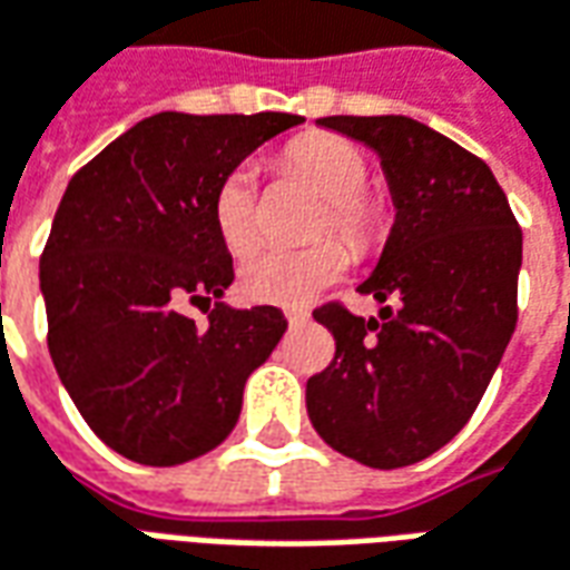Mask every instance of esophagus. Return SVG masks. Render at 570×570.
I'll return each instance as SVG.
<instances>
[{
	"label": "esophagus",
	"instance_id": "1",
	"mask_svg": "<svg viewBox=\"0 0 570 570\" xmlns=\"http://www.w3.org/2000/svg\"><path fill=\"white\" fill-rule=\"evenodd\" d=\"M285 318H288V325H292V328H297V325H306V322H309V316H306V313H301V309L285 313Z\"/></svg>",
	"mask_w": 570,
	"mask_h": 570
}]
</instances>
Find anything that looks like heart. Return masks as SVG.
Returning a JSON list of instances; mask_svg holds the SVG:
<instances>
[{
  "label": "heart",
  "mask_w": 570,
  "mask_h": 570,
  "mask_svg": "<svg viewBox=\"0 0 570 570\" xmlns=\"http://www.w3.org/2000/svg\"><path fill=\"white\" fill-rule=\"evenodd\" d=\"M285 175L304 180L325 199L316 236L337 233L353 248H368L377 233V208L365 199L368 163L350 140L334 135H306L282 156ZM214 227L233 254L252 252L261 239V205L252 165H236L214 189ZM350 254L337 239L313 248H261L242 264V292L257 304L304 306L343 276Z\"/></svg>",
  "instance_id": "heart-1"
}]
</instances>
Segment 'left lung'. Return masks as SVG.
Returning <instances> with one entry per match:
<instances>
[{
    "mask_svg": "<svg viewBox=\"0 0 570 570\" xmlns=\"http://www.w3.org/2000/svg\"><path fill=\"white\" fill-rule=\"evenodd\" d=\"M318 125L381 156L395 224L358 292L377 318L337 301L313 309L334 358L306 381L316 433L343 458L399 470L466 426L519 318L522 227L479 156L407 116H325Z\"/></svg>",
    "mask_w": 570,
    "mask_h": 570,
    "instance_id": "obj_1",
    "label": "left lung"
}]
</instances>
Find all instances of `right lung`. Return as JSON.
I'll use <instances>...</instances> for the list:
<instances>
[{
    "mask_svg": "<svg viewBox=\"0 0 570 570\" xmlns=\"http://www.w3.org/2000/svg\"><path fill=\"white\" fill-rule=\"evenodd\" d=\"M292 112H156L72 175L39 261L48 353L104 445L144 466L217 448L242 390L288 328L276 306L220 297L233 257L214 227V189ZM205 305L208 326L186 316Z\"/></svg>",
    "mask_w": 570,
    "mask_h": 570,
    "instance_id": "add662e5",
    "label": "right lung"
}]
</instances>
